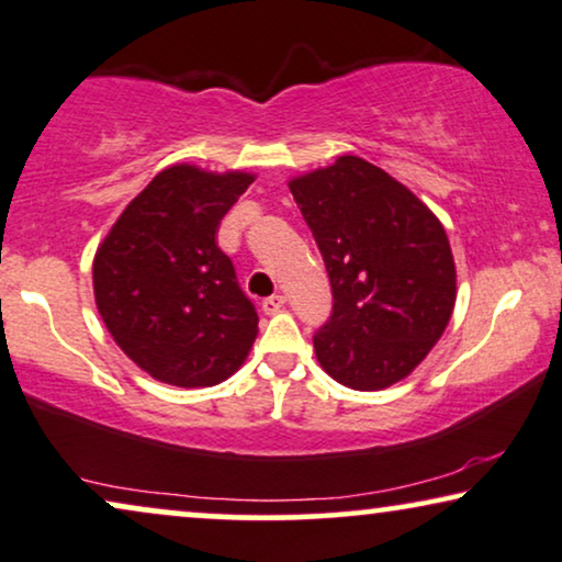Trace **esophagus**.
<instances>
[{
    "mask_svg": "<svg viewBox=\"0 0 562 562\" xmlns=\"http://www.w3.org/2000/svg\"><path fill=\"white\" fill-rule=\"evenodd\" d=\"M285 308V295H269V297H265V303H261V311H265V314H280V311Z\"/></svg>",
    "mask_w": 562,
    "mask_h": 562,
    "instance_id": "1",
    "label": "esophagus"
}]
</instances>
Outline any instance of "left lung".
Masks as SVG:
<instances>
[{
    "mask_svg": "<svg viewBox=\"0 0 562 562\" xmlns=\"http://www.w3.org/2000/svg\"><path fill=\"white\" fill-rule=\"evenodd\" d=\"M288 187L331 282V316L314 334L318 363L355 392L407 379L457 303V267L440 220L404 183L355 155Z\"/></svg>",
    "mask_w": 562,
    "mask_h": 562,
    "instance_id": "1",
    "label": "left lung"
}]
</instances>
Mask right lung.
<instances>
[{
    "label": "right lung",
    "instance_id": "add662e5",
    "mask_svg": "<svg viewBox=\"0 0 562 562\" xmlns=\"http://www.w3.org/2000/svg\"><path fill=\"white\" fill-rule=\"evenodd\" d=\"M251 173L170 166L126 204L92 261L113 342L170 386L199 389L244 366L259 316L220 251L217 228Z\"/></svg>",
    "mask_w": 562,
    "mask_h": 562
}]
</instances>
